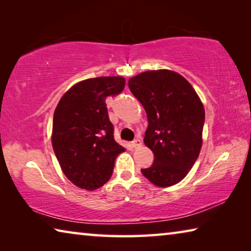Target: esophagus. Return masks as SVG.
Returning a JSON list of instances; mask_svg holds the SVG:
<instances>
[{"label": "esophagus", "instance_id": "34e87169", "mask_svg": "<svg viewBox=\"0 0 251 251\" xmlns=\"http://www.w3.org/2000/svg\"><path fill=\"white\" fill-rule=\"evenodd\" d=\"M131 145H133L134 148H138L142 146V141L139 138H136L135 141H133V143H131Z\"/></svg>", "mask_w": 251, "mask_h": 251}]
</instances>
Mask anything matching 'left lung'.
Segmentation results:
<instances>
[{"label":"left lung","instance_id":"obj_1","mask_svg":"<svg viewBox=\"0 0 251 251\" xmlns=\"http://www.w3.org/2000/svg\"><path fill=\"white\" fill-rule=\"evenodd\" d=\"M128 86L146 110L144 144L154 164L142 169L151 184L169 187L184 179L202 146L205 108L184 76L169 70L147 71L129 78Z\"/></svg>","mask_w":251,"mask_h":251}]
</instances>
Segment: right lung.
<instances>
[{
  "label": "right lung",
  "instance_id": "1",
  "mask_svg": "<svg viewBox=\"0 0 251 251\" xmlns=\"http://www.w3.org/2000/svg\"><path fill=\"white\" fill-rule=\"evenodd\" d=\"M125 87L123 76L84 79L67 91L55 108L52 145L62 172L75 186L95 190L109 180L125 148L114 139L105 100Z\"/></svg>",
  "mask_w": 251,
  "mask_h": 251
}]
</instances>
